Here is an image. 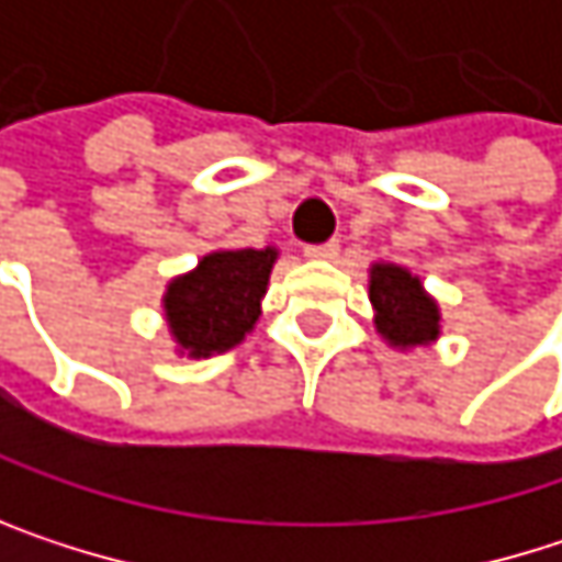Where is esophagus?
I'll return each instance as SVG.
<instances>
[{
	"mask_svg": "<svg viewBox=\"0 0 562 562\" xmlns=\"http://www.w3.org/2000/svg\"><path fill=\"white\" fill-rule=\"evenodd\" d=\"M308 260H335L338 257V240H325V244H312L302 250Z\"/></svg>",
	"mask_w": 562,
	"mask_h": 562,
	"instance_id": "obj_1",
	"label": "esophagus"
}]
</instances>
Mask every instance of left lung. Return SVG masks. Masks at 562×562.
<instances>
[{"label": "left lung", "mask_w": 562, "mask_h": 562, "mask_svg": "<svg viewBox=\"0 0 562 562\" xmlns=\"http://www.w3.org/2000/svg\"><path fill=\"white\" fill-rule=\"evenodd\" d=\"M371 302L378 312V331L393 348H416L439 338V305L403 267H371Z\"/></svg>", "instance_id": "obj_1"}]
</instances>
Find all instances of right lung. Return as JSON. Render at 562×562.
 <instances>
[{"label": "right lung", "mask_w": 562, "mask_h": 562, "mask_svg": "<svg viewBox=\"0 0 562 562\" xmlns=\"http://www.w3.org/2000/svg\"><path fill=\"white\" fill-rule=\"evenodd\" d=\"M277 250H217L198 270L169 282L166 322L188 358H211L244 341L260 318V299Z\"/></svg>", "instance_id": "1"}]
</instances>
